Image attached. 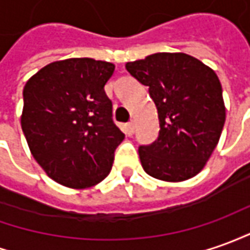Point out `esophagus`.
Returning a JSON list of instances; mask_svg holds the SVG:
<instances>
[{
  "mask_svg": "<svg viewBox=\"0 0 250 250\" xmlns=\"http://www.w3.org/2000/svg\"><path fill=\"white\" fill-rule=\"evenodd\" d=\"M134 130H135V125H134V123H127V125H125V135L131 137L132 134H134Z\"/></svg>",
  "mask_w": 250,
  "mask_h": 250,
  "instance_id": "34e87169",
  "label": "esophagus"
}]
</instances>
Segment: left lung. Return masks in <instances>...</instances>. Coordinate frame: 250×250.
I'll list each match as a JSON object with an SVG mask.
<instances>
[{
  "label": "left lung",
  "instance_id": "obj_1",
  "mask_svg": "<svg viewBox=\"0 0 250 250\" xmlns=\"http://www.w3.org/2000/svg\"><path fill=\"white\" fill-rule=\"evenodd\" d=\"M156 104L160 131L139 147L145 172L166 182L196 176L218 145L226 122L222 84L215 71L186 53H154L125 64Z\"/></svg>",
  "mask_w": 250,
  "mask_h": 250
}]
</instances>
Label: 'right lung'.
<instances>
[{
  "mask_svg": "<svg viewBox=\"0 0 250 250\" xmlns=\"http://www.w3.org/2000/svg\"><path fill=\"white\" fill-rule=\"evenodd\" d=\"M113 71L108 61L67 59L41 68L25 83L20 120L30 152L62 186L91 188L111 172L125 139L104 90Z\"/></svg>",
  "mask_w": 250,
  "mask_h": 250,
  "instance_id": "1",
  "label": "right lung"
}]
</instances>
